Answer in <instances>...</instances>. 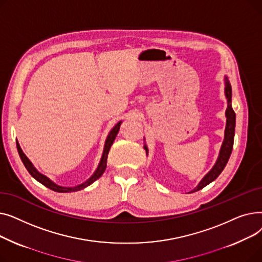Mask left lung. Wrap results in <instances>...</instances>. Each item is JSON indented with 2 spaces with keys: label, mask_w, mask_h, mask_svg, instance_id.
<instances>
[{
  "label": "left lung",
  "mask_w": 262,
  "mask_h": 262,
  "mask_svg": "<svg viewBox=\"0 0 262 262\" xmlns=\"http://www.w3.org/2000/svg\"><path fill=\"white\" fill-rule=\"evenodd\" d=\"M225 96L227 99V109H226V127H225V136H224V141L222 143L221 149H220V154L216 159V162L213 166V168L205 175V177L200 182V184L192 190L189 193H192V192L199 191L209 185L211 182H213L215 178L221 174V172L224 170L226 163L230 157L232 146H233V138H235V127H236V114L233 112V109L231 107V86L229 84V81L227 77L225 76ZM144 148L146 150L147 154V147L144 145Z\"/></svg>",
  "instance_id": "left-lung-1"
}]
</instances>
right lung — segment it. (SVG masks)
<instances>
[{
	"instance_id": "1",
	"label": "right lung",
	"mask_w": 262,
	"mask_h": 262,
	"mask_svg": "<svg viewBox=\"0 0 262 262\" xmlns=\"http://www.w3.org/2000/svg\"><path fill=\"white\" fill-rule=\"evenodd\" d=\"M121 123H122V121L118 122L116 125H115V127L112 130H110V133L108 134L106 142H105V146H104V150H103V155H102L101 161L99 163L98 169L95 170V172L93 173V175L89 178L88 181H86L85 183H82V184H80L78 186H75V187H61V186H58V185H56L55 183H53L49 177H47L46 175L38 172L37 169L33 166V163L31 162V160L25 156V154L23 153V150L20 147L19 142L17 141L18 153L20 155V158H21L23 164L25 166L26 170L29 171V173L35 178L36 181H38L39 183H41L43 186L48 187L49 189H51V190H53L55 192H75V191H78V190H81V189L88 187L93 182H95L96 180H99V178L102 176V174L105 172L106 166H107V156H108V153H109V149H110V147H112V145H113V143H114V141L116 139V137H117V135L119 133Z\"/></svg>"
}]
</instances>
